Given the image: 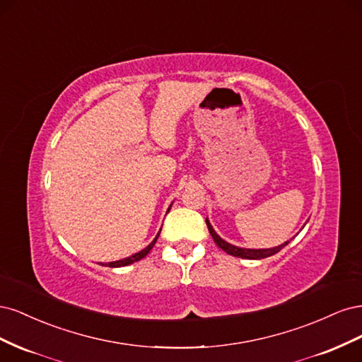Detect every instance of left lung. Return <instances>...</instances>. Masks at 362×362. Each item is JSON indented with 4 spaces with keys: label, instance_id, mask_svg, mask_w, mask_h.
Masks as SVG:
<instances>
[{
    "label": "left lung",
    "instance_id": "1",
    "mask_svg": "<svg viewBox=\"0 0 362 362\" xmlns=\"http://www.w3.org/2000/svg\"><path fill=\"white\" fill-rule=\"evenodd\" d=\"M205 223H206V226H208V231H210V234H211V237H213V240H214V243H216L218 247H221L222 250H225L226 254L233 255V257H238V258H245V259H262V258H267V257H272V255L278 254V252H279L282 247H286V246L290 243V242H286V243H282V245H279V246H276V247H269V249H247V247H238V246H234V245H231V243L225 242V240L214 231V228L211 226V223H210V221H208V218H205Z\"/></svg>",
    "mask_w": 362,
    "mask_h": 362
}]
</instances>
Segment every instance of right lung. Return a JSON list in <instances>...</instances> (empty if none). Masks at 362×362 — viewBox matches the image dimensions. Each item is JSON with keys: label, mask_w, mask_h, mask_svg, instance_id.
Instances as JSON below:
<instances>
[{"label": "right lung", "mask_w": 362, "mask_h": 362, "mask_svg": "<svg viewBox=\"0 0 362 362\" xmlns=\"http://www.w3.org/2000/svg\"><path fill=\"white\" fill-rule=\"evenodd\" d=\"M170 206H172V205H170ZM170 206H169V210H170ZM169 210H168V211H169ZM160 231H161V229H160ZM158 235H160V233L156 235V238L152 240V242H151L145 249H141L140 252H137V254L131 255V257H127V258H122V259H117V261H112V262H108L107 266H108V267H125V266L133 264V262H136V261H139V259H141V258H145V257L149 254V250H151L152 247H154Z\"/></svg>", "instance_id": "add662e5"}]
</instances>
